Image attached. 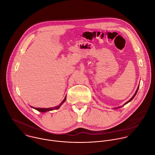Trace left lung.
I'll list each match as a JSON object with an SVG mask.
<instances>
[{
	"instance_id": "obj_1",
	"label": "left lung",
	"mask_w": 155,
	"mask_h": 155,
	"mask_svg": "<svg viewBox=\"0 0 155 155\" xmlns=\"http://www.w3.org/2000/svg\"><path fill=\"white\" fill-rule=\"evenodd\" d=\"M139 85L137 87V90H136V92H135L133 96V97H131V99H130L128 101H127L126 103H125V104L123 105V106H124V105H125V104H127V103L130 102V101H131V100H132V99H133L134 97V96H136V93H137V90H138V89H139ZM123 106H122V107H123ZM117 107V108H115V109H117V108H120V107Z\"/></svg>"
}]
</instances>
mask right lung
<instances>
[{"label": "right lung", "instance_id": "add662e5", "mask_svg": "<svg viewBox=\"0 0 155 155\" xmlns=\"http://www.w3.org/2000/svg\"><path fill=\"white\" fill-rule=\"evenodd\" d=\"M66 100V96L65 97L64 99L63 100V101L58 106L56 107H51V108H35V107H31L32 108H35V110H37L38 111H40V112H42V113H44V112H46V111H51V110H56V109H59L60 108V107L64 104V102Z\"/></svg>", "mask_w": 155, "mask_h": 155}]
</instances>
